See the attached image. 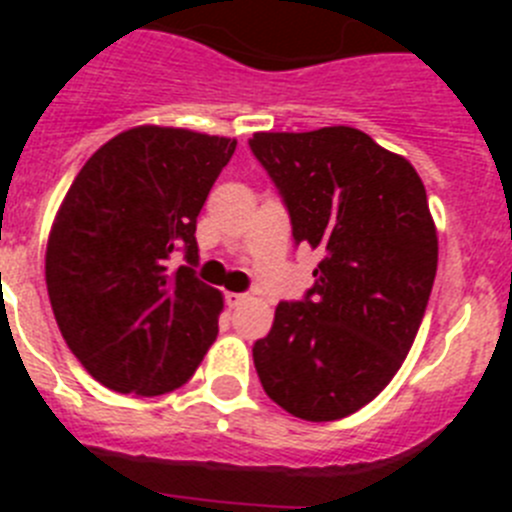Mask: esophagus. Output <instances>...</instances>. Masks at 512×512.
<instances>
[{
    "label": "esophagus",
    "mask_w": 512,
    "mask_h": 512,
    "mask_svg": "<svg viewBox=\"0 0 512 512\" xmlns=\"http://www.w3.org/2000/svg\"><path fill=\"white\" fill-rule=\"evenodd\" d=\"M246 302V295H241V292H225V305L228 307H238Z\"/></svg>",
    "instance_id": "1"
}]
</instances>
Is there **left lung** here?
<instances>
[{
	"instance_id": "obj_1",
	"label": "left lung",
	"mask_w": 512,
	"mask_h": 512,
	"mask_svg": "<svg viewBox=\"0 0 512 512\" xmlns=\"http://www.w3.org/2000/svg\"><path fill=\"white\" fill-rule=\"evenodd\" d=\"M297 246L323 253L302 302H279L253 346L264 392L312 423L346 418L392 382L418 336L438 233L408 158L348 125L253 133Z\"/></svg>"
}]
</instances>
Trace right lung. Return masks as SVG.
<instances>
[{"instance_id":"1","label":"right lung","mask_w":512,"mask_h":512,"mask_svg":"<svg viewBox=\"0 0 512 512\" xmlns=\"http://www.w3.org/2000/svg\"><path fill=\"white\" fill-rule=\"evenodd\" d=\"M235 143L164 125L122 130L63 197L45 284L63 341L107 390H179L217 338L223 295L169 259L197 261V215Z\"/></svg>"}]
</instances>
